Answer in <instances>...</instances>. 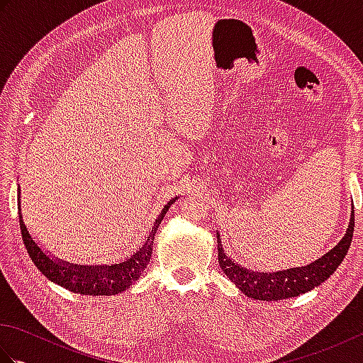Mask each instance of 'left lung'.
<instances>
[{
	"label": "left lung",
	"instance_id": "8db88e82",
	"mask_svg": "<svg viewBox=\"0 0 363 363\" xmlns=\"http://www.w3.org/2000/svg\"><path fill=\"white\" fill-rule=\"evenodd\" d=\"M354 233V212H351V221L345 237L335 248L325 254L313 264L301 268L284 269L277 273H254L234 264V260L226 256L223 251L221 238L217 234L218 243V264L230 281L240 289L246 296L260 301H279L291 296H298L301 293L311 291L325 282L333 274L338 265L342 264L346 252H348Z\"/></svg>",
	"mask_w": 363,
	"mask_h": 363
}]
</instances>
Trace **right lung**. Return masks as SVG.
<instances>
[{"label": "right lung", "mask_w": 363, "mask_h": 363, "mask_svg": "<svg viewBox=\"0 0 363 363\" xmlns=\"http://www.w3.org/2000/svg\"><path fill=\"white\" fill-rule=\"evenodd\" d=\"M176 199V198H174ZM174 199L168 201V204L162 209L160 215L154 221V226L150 233V237L146 238L145 245L138 250L134 256H130L123 264L117 265H103V267H82V265H72L65 264L60 260H52L50 256L38 248V245L33 240L29 230L25 226V221L21 217V207H20V189H18V215H20V230L23 242L28 250L29 257L33 259L34 265L40 269L42 274H45L52 282L59 284L60 287L70 290L73 293H79V295H90V296H111L118 295L123 290L129 289L138 276L143 273V269L148 265L152 252V243H154V234L164 220L168 207L174 203Z\"/></svg>", "instance_id": "obj_1"}]
</instances>
